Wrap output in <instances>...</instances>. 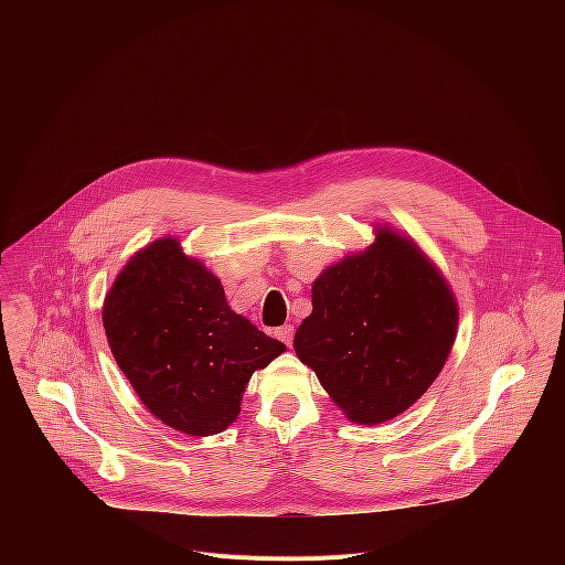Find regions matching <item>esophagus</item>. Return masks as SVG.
<instances>
[{
	"label": "esophagus",
	"mask_w": 565,
	"mask_h": 565,
	"mask_svg": "<svg viewBox=\"0 0 565 565\" xmlns=\"http://www.w3.org/2000/svg\"><path fill=\"white\" fill-rule=\"evenodd\" d=\"M275 335L286 344V347H290L292 344V335H295V329L290 327V324H286V327H281V329H277L275 331Z\"/></svg>",
	"instance_id": "obj_1"
}]
</instances>
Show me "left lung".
Returning <instances> with one entry per match:
<instances>
[{
	"mask_svg": "<svg viewBox=\"0 0 565 565\" xmlns=\"http://www.w3.org/2000/svg\"><path fill=\"white\" fill-rule=\"evenodd\" d=\"M292 347L355 425H382L425 395L458 329V301L414 238L386 225L312 281Z\"/></svg>",
	"mask_w": 565,
	"mask_h": 565,
	"instance_id": "1",
	"label": "left lung"
}]
</instances>
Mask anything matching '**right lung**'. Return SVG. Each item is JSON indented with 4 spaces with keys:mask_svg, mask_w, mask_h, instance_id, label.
<instances>
[{
    "mask_svg": "<svg viewBox=\"0 0 565 565\" xmlns=\"http://www.w3.org/2000/svg\"><path fill=\"white\" fill-rule=\"evenodd\" d=\"M103 324L142 405L168 427L201 438L236 420L253 373L286 351L230 308L218 277L170 234L118 273Z\"/></svg>",
    "mask_w": 565,
    "mask_h": 565,
    "instance_id": "obj_1",
    "label": "right lung"
}]
</instances>
